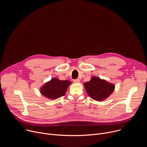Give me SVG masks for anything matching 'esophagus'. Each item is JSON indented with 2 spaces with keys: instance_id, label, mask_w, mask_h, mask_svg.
<instances>
[{
  "instance_id": "esophagus-1",
  "label": "esophagus",
  "mask_w": 147,
  "mask_h": 147,
  "mask_svg": "<svg viewBox=\"0 0 147 147\" xmlns=\"http://www.w3.org/2000/svg\"><path fill=\"white\" fill-rule=\"evenodd\" d=\"M73 82L76 83H79L80 82V80L79 79H75V80H73Z\"/></svg>"
}]
</instances>
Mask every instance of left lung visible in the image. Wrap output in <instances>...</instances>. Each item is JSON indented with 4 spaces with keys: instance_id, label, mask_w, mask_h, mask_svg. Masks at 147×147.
Listing matches in <instances>:
<instances>
[{
    "instance_id": "left-lung-1",
    "label": "left lung",
    "mask_w": 147,
    "mask_h": 147,
    "mask_svg": "<svg viewBox=\"0 0 147 147\" xmlns=\"http://www.w3.org/2000/svg\"><path fill=\"white\" fill-rule=\"evenodd\" d=\"M88 95L96 100H103L107 98L114 91L115 86L96 77L84 84Z\"/></svg>"
}]
</instances>
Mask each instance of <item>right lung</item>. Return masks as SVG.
Wrapping results in <instances>:
<instances>
[{"label": "right lung", "instance_id": "1", "mask_svg": "<svg viewBox=\"0 0 147 147\" xmlns=\"http://www.w3.org/2000/svg\"><path fill=\"white\" fill-rule=\"evenodd\" d=\"M70 84L71 82L69 80H60L53 78L41 88L40 92L50 99H57L65 95Z\"/></svg>", "mask_w": 147, "mask_h": 147}]
</instances>
